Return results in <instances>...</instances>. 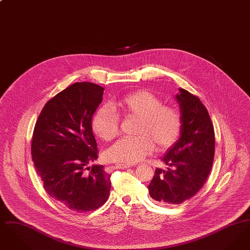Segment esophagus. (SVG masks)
I'll return each instance as SVG.
<instances>
[{
  "mask_svg": "<svg viewBox=\"0 0 250 250\" xmlns=\"http://www.w3.org/2000/svg\"><path fill=\"white\" fill-rule=\"evenodd\" d=\"M133 167V165H130V164H123V163H120V164H116L115 165L116 168H121V169L127 168V167Z\"/></svg>",
  "mask_w": 250,
  "mask_h": 250,
  "instance_id": "esophagus-1",
  "label": "esophagus"
}]
</instances>
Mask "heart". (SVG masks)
Returning <instances> with one entry per match:
<instances>
[{
    "label": "heart",
    "instance_id": "1",
    "mask_svg": "<svg viewBox=\"0 0 250 250\" xmlns=\"http://www.w3.org/2000/svg\"><path fill=\"white\" fill-rule=\"evenodd\" d=\"M118 112L125 117H138L136 134L123 138L106 152L109 161L134 164L150 155L155 148L164 150L178 140L182 118L174 107L162 105V100L151 92L141 90L111 103V107H100L93 118L92 126L103 141L113 140L119 132Z\"/></svg>",
    "mask_w": 250,
    "mask_h": 250
}]
</instances>
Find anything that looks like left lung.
I'll return each instance as SVG.
<instances>
[{
	"mask_svg": "<svg viewBox=\"0 0 250 250\" xmlns=\"http://www.w3.org/2000/svg\"><path fill=\"white\" fill-rule=\"evenodd\" d=\"M182 130L178 141L162 158L167 169H155L149 194L161 204L176 205L197 194L208 177L214 155V131L200 98L179 89Z\"/></svg>",
	"mask_w": 250,
	"mask_h": 250,
	"instance_id": "8db88e82",
	"label": "left lung"
}]
</instances>
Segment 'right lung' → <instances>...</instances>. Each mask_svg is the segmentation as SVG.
<instances>
[{"mask_svg":"<svg viewBox=\"0 0 250 250\" xmlns=\"http://www.w3.org/2000/svg\"><path fill=\"white\" fill-rule=\"evenodd\" d=\"M104 88L76 83L48 100L36 121L32 158L48 195L72 211H94L107 202L110 175L97 159L93 115Z\"/></svg>","mask_w":250,"mask_h":250,"instance_id":"add662e5","label":"right lung"}]
</instances>
